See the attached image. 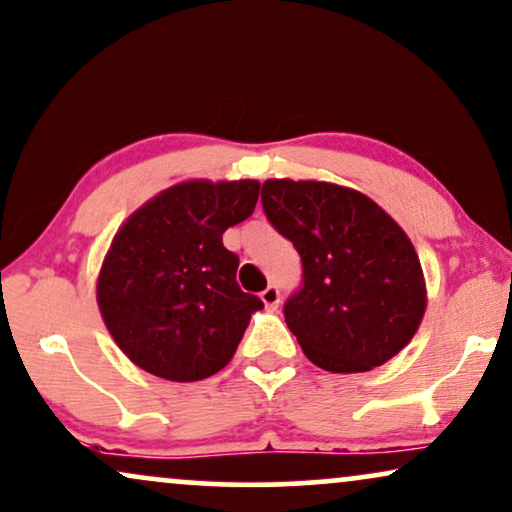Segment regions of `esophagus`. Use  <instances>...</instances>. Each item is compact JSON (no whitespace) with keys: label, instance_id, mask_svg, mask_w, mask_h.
<instances>
[{"label":"esophagus","instance_id":"1","mask_svg":"<svg viewBox=\"0 0 512 512\" xmlns=\"http://www.w3.org/2000/svg\"><path fill=\"white\" fill-rule=\"evenodd\" d=\"M261 301L265 303V308L268 310H277V305H280V289H277L275 284H270L268 289H263Z\"/></svg>","mask_w":512,"mask_h":512}]
</instances>
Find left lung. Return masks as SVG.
<instances>
[{
    "mask_svg": "<svg viewBox=\"0 0 512 512\" xmlns=\"http://www.w3.org/2000/svg\"><path fill=\"white\" fill-rule=\"evenodd\" d=\"M261 202L301 254L303 287L284 303V320L305 357L360 374L400 353L428 303L407 232L374 199L327 181L270 178Z\"/></svg>",
    "mask_w": 512,
    "mask_h": 512,
    "instance_id": "1",
    "label": "left lung"
}]
</instances>
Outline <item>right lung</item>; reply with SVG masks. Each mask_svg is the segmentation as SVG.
<instances>
[{
	"mask_svg": "<svg viewBox=\"0 0 512 512\" xmlns=\"http://www.w3.org/2000/svg\"><path fill=\"white\" fill-rule=\"evenodd\" d=\"M258 181H183L138 207L112 237L96 298L119 350L178 383L214 376L263 308L237 284L223 232L254 214Z\"/></svg>",
	"mask_w": 512,
	"mask_h": 512,
	"instance_id": "add662e5",
	"label": "right lung"
}]
</instances>
